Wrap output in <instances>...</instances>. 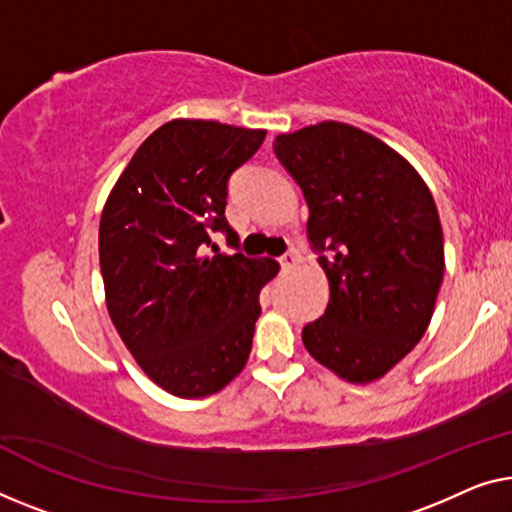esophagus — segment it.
I'll list each match as a JSON object with an SVG mask.
<instances>
[{
    "mask_svg": "<svg viewBox=\"0 0 512 512\" xmlns=\"http://www.w3.org/2000/svg\"><path fill=\"white\" fill-rule=\"evenodd\" d=\"M278 262H280V269L282 271H289V269H294L296 262H299V255H296V253H285V255L278 259Z\"/></svg>",
    "mask_w": 512,
    "mask_h": 512,
    "instance_id": "34e87169",
    "label": "esophagus"
}]
</instances>
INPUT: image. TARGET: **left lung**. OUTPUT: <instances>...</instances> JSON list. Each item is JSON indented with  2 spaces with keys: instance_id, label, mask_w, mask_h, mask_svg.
Listing matches in <instances>:
<instances>
[{
  "instance_id": "obj_1",
  "label": "left lung",
  "mask_w": 512,
  "mask_h": 512,
  "mask_svg": "<svg viewBox=\"0 0 512 512\" xmlns=\"http://www.w3.org/2000/svg\"><path fill=\"white\" fill-rule=\"evenodd\" d=\"M273 151L303 190L310 246L331 287L303 345L354 384L384 377L423 338L444 280L430 188L398 151L340 121L278 135Z\"/></svg>"
}]
</instances>
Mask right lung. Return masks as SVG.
<instances>
[{
  "mask_svg": "<svg viewBox=\"0 0 512 512\" xmlns=\"http://www.w3.org/2000/svg\"><path fill=\"white\" fill-rule=\"evenodd\" d=\"M264 137L218 121H167L105 202L98 255L112 324L137 365L179 398H207L243 370L259 292L280 269L269 257L218 253L211 241L223 232L239 248L225 218L227 183Z\"/></svg>",
  "mask_w": 512,
  "mask_h": 512,
  "instance_id": "obj_1",
  "label": "right lung"
}]
</instances>
